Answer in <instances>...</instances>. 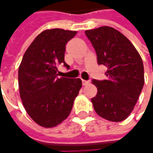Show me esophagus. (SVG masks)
Here are the masks:
<instances>
[{
  "instance_id": "obj_1",
  "label": "esophagus",
  "mask_w": 153,
  "mask_h": 153,
  "mask_svg": "<svg viewBox=\"0 0 153 153\" xmlns=\"http://www.w3.org/2000/svg\"><path fill=\"white\" fill-rule=\"evenodd\" d=\"M82 84L83 85H87L90 84V81L89 80H85V79H82Z\"/></svg>"
}]
</instances>
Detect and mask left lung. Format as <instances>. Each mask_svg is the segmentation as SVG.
<instances>
[{
	"label": "left lung",
	"instance_id": "obj_1",
	"mask_svg": "<svg viewBox=\"0 0 153 153\" xmlns=\"http://www.w3.org/2000/svg\"><path fill=\"white\" fill-rule=\"evenodd\" d=\"M94 47L99 65L107 68V79H93L97 94L91 99L95 112L111 121H122L134 109L144 85V67L137 50L111 27L85 31Z\"/></svg>",
	"mask_w": 153,
	"mask_h": 153
}]
</instances>
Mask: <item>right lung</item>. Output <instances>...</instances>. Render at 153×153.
Listing matches in <instances>:
<instances>
[{"mask_svg":"<svg viewBox=\"0 0 153 153\" xmlns=\"http://www.w3.org/2000/svg\"><path fill=\"white\" fill-rule=\"evenodd\" d=\"M75 31L46 30L25 52L18 68L20 96L25 110L37 124L53 127L65 120L82 87L80 79L58 77V66L64 61L65 45Z\"/></svg>","mask_w":153,"mask_h":153,"instance_id":"obj_1","label":"right lung"}]
</instances>
